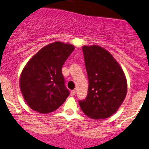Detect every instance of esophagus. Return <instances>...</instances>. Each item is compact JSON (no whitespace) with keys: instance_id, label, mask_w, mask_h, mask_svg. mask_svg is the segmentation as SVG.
<instances>
[{"instance_id":"34e87169","label":"esophagus","mask_w":149,"mask_h":149,"mask_svg":"<svg viewBox=\"0 0 149 149\" xmlns=\"http://www.w3.org/2000/svg\"><path fill=\"white\" fill-rule=\"evenodd\" d=\"M75 95H76V90H72L71 93H70V95L71 96H75Z\"/></svg>"}]
</instances>
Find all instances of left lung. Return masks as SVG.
I'll use <instances>...</instances> for the list:
<instances>
[{"mask_svg":"<svg viewBox=\"0 0 149 149\" xmlns=\"http://www.w3.org/2000/svg\"><path fill=\"white\" fill-rule=\"evenodd\" d=\"M88 90L85 99L79 100L82 112L93 119L113 115L124 101L127 83L119 64L107 50L98 45L83 46Z\"/></svg>","mask_w":149,"mask_h":149,"instance_id":"obj_1","label":"left lung"}]
</instances>
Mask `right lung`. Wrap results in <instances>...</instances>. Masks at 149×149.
Returning a JSON list of instances; mask_svg holds the SVG:
<instances>
[{
	"instance_id": "add662e5",
	"label": "right lung",
	"mask_w": 149,
	"mask_h": 149,
	"mask_svg": "<svg viewBox=\"0 0 149 149\" xmlns=\"http://www.w3.org/2000/svg\"><path fill=\"white\" fill-rule=\"evenodd\" d=\"M74 48L70 44L55 42L43 47L26 64L20 87L31 109L44 114L54 112L70 95L62 68Z\"/></svg>"
}]
</instances>
